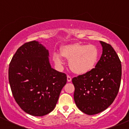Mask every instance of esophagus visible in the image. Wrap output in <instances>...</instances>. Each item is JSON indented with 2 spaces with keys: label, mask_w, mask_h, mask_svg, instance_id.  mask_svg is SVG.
<instances>
[{
  "label": "esophagus",
  "mask_w": 129,
  "mask_h": 129,
  "mask_svg": "<svg viewBox=\"0 0 129 129\" xmlns=\"http://www.w3.org/2000/svg\"><path fill=\"white\" fill-rule=\"evenodd\" d=\"M72 81V77L70 76H67V81L70 82Z\"/></svg>",
  "instance_id": "1"
}]
</instances>
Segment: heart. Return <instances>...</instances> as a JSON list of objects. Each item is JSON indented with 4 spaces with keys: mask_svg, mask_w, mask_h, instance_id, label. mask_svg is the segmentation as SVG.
Here are the masks:
<instances>
[{
    "mask_svg": "<svg viewBox=\"0 0 129 129\" xmlns=\"http://www.w3.org/2000/svg\"><path fill=\"white\" fill-rule=\"evenodd\" d=\"M62 56L69 60V67L73 72L83 75L95 68L98 61L99 51L93 44L73 43L62 46L61 53L53 52V59L57 65L63 64Z\"/></svg>",
    "mask_w": 129,
    "mask_h": 129,
    "instance_id": "obj_1",
    "label": "heart"
}]
</instances>
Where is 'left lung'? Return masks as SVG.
<instances>
[{
	"label": "left lung",
	"mask_w": 129,
	"mask_h": 129,
	"mask_svg": "<svg viewBox=\"0 0 129 129\" xmlns=\"http://www.w3.org/2000/svg\"><path fill=\"white\" fill-rule=\"evenodd\" d=\"M103 47L101 58L90 72L72 79L75 103L88 115L107 109L117 96L121 78V64L110 44L100 41Z\"/></svg>",
	"instance_id": "left-lung-1"
}]
</instances>
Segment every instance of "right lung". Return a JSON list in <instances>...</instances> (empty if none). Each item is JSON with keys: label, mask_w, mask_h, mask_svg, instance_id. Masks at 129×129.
<instances>
[{"label": "right lung", "mask_w": 129, "mask_h": 129, "mask_svg": "<svg viewBox=\"0 0 129 129\" xmlns=\"http://www.w3.org/2000/svg\"><path fill=\"white\" fill-rule=\"evenodd\" d=\"M49 52L38 41L19 47L9 65L8 78L14 99L21 109L34 116L54 109L67 75L51 67Z\"/></svg>", "instance_id": "right-lung-1"}]
</instances>
